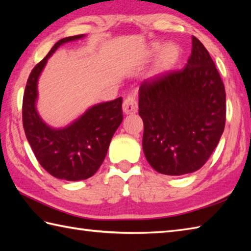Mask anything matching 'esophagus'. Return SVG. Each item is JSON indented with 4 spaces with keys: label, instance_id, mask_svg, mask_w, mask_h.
Segmentation results:
<instances>
[{
    "label": "esophagus",
    "instance_id": "obj_1",
    "mask_svg": "<svg viewBox=\"0 0 251 251\" xmlns=\"http://www.w3.org/2000/svg\"><path fill=\"white\" fill-rule=\"evenodd\" d=\"M123 111H124L125 114H134L138 111V102L134 94L127 96V98L124 100Z\"/></svg>",
    "mask_w": 251,
    "mask_h": 251
}]
</instances>
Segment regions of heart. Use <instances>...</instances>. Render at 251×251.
Instances as JSON below:
<instances>
[{
  "label": "heart",
  "mask_w": 251,
  "mask_h": 251,
  "mask_svg": "<svg viewBox=\"0 0 251 251\" xmlns=\"http://www.w3.org/2000/svg\"><path fill=\"white\" fill-rule=\"evenodd\" d=\"M147 54L150 57L158 54L152 70L153 75L158 76L169 72L175 68L180 59L181 50L180 47L175 43H167L164 46L161 43H152L149 46Z\"/></svg>",
  "instance_id": "obj_1"
}]
</instances>
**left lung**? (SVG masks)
Listing matches in <instances>:
<instances>
[{
	"label": "left lung",
	"instance_id": "1",
	"mask_svg": "<svg viewBox=\"0 0 251 251\" xmlns=\"http://www.w3.org/2000/svg\"><path fill=\"white\" fill-rule=\"evenodd\" d=\"M226 90L205 46L192 36L184 69L146 79L139 88L143 152L159 174L181 176L202 167L226 125Z\"/></svg>",
	"mask_w": 251,
	"mask_h": 251
}]
</instances>
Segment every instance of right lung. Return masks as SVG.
Instances as JSON below:
<instances>
[{"label":"right lung","mask_w":251,"mask_h":251,"mask_svg":"<svg viewBox=\"0 0 251 251\" xmlns=\"http://www.w3.org/2000/svg\"><path fill=\"white\" fill-rule=\"evenodd\" d=\"M84 36L65 37L52 46L31 71L23 100L24 129L36 159L55 178L68 181L85 180L97 173L123 121L122 97L90 106L63 128H52L37 113V81L47 60L60 45Z\"/></svg>","instance_id":"add662e5"}]
</instances>
